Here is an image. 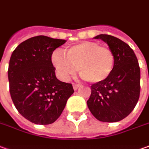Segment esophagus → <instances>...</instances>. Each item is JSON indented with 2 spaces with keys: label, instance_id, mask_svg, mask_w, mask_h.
Masks as SVG:
<instances>
[{
  "label": "esophagus",
  "instance_id": "34e87169",
  "mask_svg": "<svg viewBox=\"0 0 149 149\" xmlns=\"http://www.w3.org/2000/svg\"><path fill=\"white\" fill-rule=\"evenodd\" d=\"M72 86H73V89H74L75 90H76V89H77L78 88L80 87V85H77V84H73V85H72Z\"/></svg>",
  "mask_w": 149,
  "mask_h": 149
}]
</instances>
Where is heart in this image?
<instances>
[{
	"instance_id": "1",
	"label": "heart",
	"mask_w": 149,
	"mask_h": 149,
	"mask_svg": "<svg viewBox=\"0 0 149 149\" xmlns=\"http://www.w3.org/2000/svg\"><path fill=\"white\" fill-rule=\"evenodd\" d=\"M64 56L53 53V66L63 81L76 73L86 81L97 84L106 81L114 70L115 56L113 51L92 41L79 42L64 50Z\"/></svg>"
}]
</instances>
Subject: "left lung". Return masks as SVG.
I'll list each match as a JSON object with an SVG mask.
<instances>
[{"instance_id":"left-lung-1","label":"left lung","mask_w":149,"mask_h":149,"mask_svg":"<svg viewBox=\"0 0 149 149\" xmlns=\"http://www.w3.org/2000/svg\"><path fill=\"white\" fill-rule=\"evenodd\" d=\"M94 38L108 44L114 54L115 64L106 81L91 85V95L87 105L97 120L118 122L134 110L140 97L138 60L128 44L119 38L109 35H97Z\"/></svg>"}]
</instances>
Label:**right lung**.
<instances>
[{
  "mask_svg": "<svg viewBox=\"0 0 149 149\" xmlns=\"http://www.w3.org/2000/svg\"><path fill=\"white\" fill-rule=\"evenodd\" d=\"M66 40L38 35L16 47L9 60V92L24 118L47 125L56 120L74 90L70 83L59 81L52 62L53 52Z\"/></svg>",
  "mask_w": 149,
  "mask_h": 149,
  "instance_id": "obj_1",
  "label": "right lung"
}]
</instances>
